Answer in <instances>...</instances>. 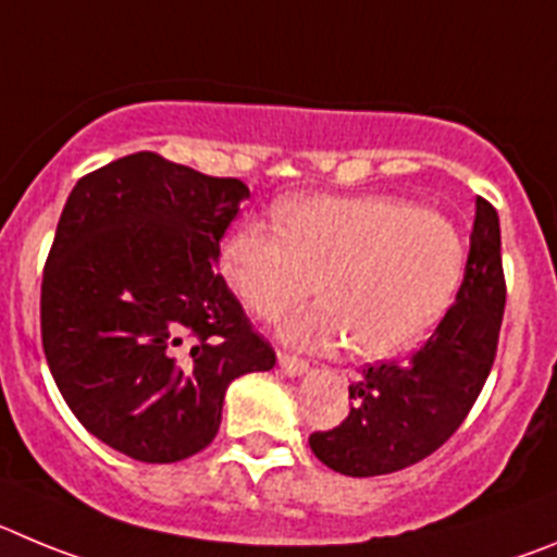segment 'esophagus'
Masks as SVG:
<instances>
[{
    "label": "esophagus",
    "mask_w": 557,
    "mask_h": 557,
    "mask_svg": "<svg viewBox=\"0 0 557 557\" xmlns=\"http://www.w3.org/2000/svg\"><path fill=\"white\" fill-rule=\"evenodd\" d=\"M277 363H280V369H283V372L288 374V377H297V374H305L310 369L308 360L297 358V355H285V352H280Z\"/></svg>",
    "instance_id": "1"
}]
</instances>
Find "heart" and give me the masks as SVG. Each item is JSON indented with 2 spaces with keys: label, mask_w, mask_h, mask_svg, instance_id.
<instances>
[{
  "label": "heart",
  "mask_w": 557,
  "mask_h": 557,
  "mask_svg": "<svg viewBox=\"0 0 557 557\" xmlns=\"http://www.w3.org/2000/svg\"><path fill=\"white\" fill-rule=\"evenodd\" d=\"M222 274L258 315H288L283 338L383 360L422 344L453 308L466 274L460 230L435 210L394 197H313L280 210V224L244 222L222 249ZM320 285H314V280Z\"/></svg>",
  "instance_id": "heart-1"
}]
</instances>
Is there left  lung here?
Segmentation results:
<instances>
[{
	"instance_id": "1",
	"label": "left lung",
	"mask_w": 557,
	"mask_h": 557,
	"mask_svg": "<svg viewBox=\"0 0 557 557\" xmlns=\"http://www.w3.org/2000/svg\"><path fill=\"white\" fill-rule=\"evenodd\" d=\"M469 258L453 308L408 360L360 369L352 408L338 428L310 435V449L349 478L399 472L433 455L463 424L483 391L505 310L503 242L494 205L478 197Z\"/></svg>"
}]
</instances>
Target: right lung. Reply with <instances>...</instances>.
I'll return each instance as SVG.
<instances>
[{
  "mask_svg": "<svg viewBox=\"0 0 557 557\" xmlns=\"http://www.w3.org/2000/svg\"><path fill=\"white\" fill-rule=\"evenodd\" d=\"M249 188L154 152L119 158L69 194L41 283V338L83 428L144 463L205 449L235 377L274 349L216 274Z\"/></svg>",
  "mask_w": 557,
  "mask_h": 557,
  "instance_id": "obj_1",
  "label": "right lung"
}]
</instances>
